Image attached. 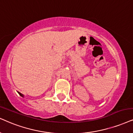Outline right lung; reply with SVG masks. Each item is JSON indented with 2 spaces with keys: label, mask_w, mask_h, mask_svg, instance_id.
<instances>
[{
  "label": "right lung",
  "mask_w": 133,
  "mask_h": 133,
  "mask_svg": "<svg viewBox=\"0 0 133 133\" xmlns=\"http://www.w3.org/2000/svg\"><path fill=\"white\" fill-rule=\"evenodd\" d=\"M18 94H19V95L20 96H22V97H24V95H22V94H21V93H19V92H18Z\"/></svg>",
  "instance_id": "right-lung-1"
}]
</instances>
